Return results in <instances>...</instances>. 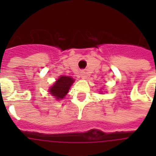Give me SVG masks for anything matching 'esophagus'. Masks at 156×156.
Segmentation results:
<instances>
[{
	"label": "esophagus",
	"instance_id": "obj_1",
	"mask_svg": "<svg viewBox=\"0 0 156 156\" xmlns=\"http://www.w3.org/2000/svg\"><path fill=\"white\" fill-rule=\"evenodd\" d=\"M80 76H81V78H86V73H85V72H82V73H80Z\"/></svg>",
	"mask_w": 156,
	"mask_h": 156
}]
</instances>
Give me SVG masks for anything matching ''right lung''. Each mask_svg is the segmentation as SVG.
<instances>
[{"label":"right lung","mask_w":156,"mask_h":156,"mask_svg":"<svg viewBox=\"0 0 156 156\" xmlns=\"http://www.w3.org/2000/svg\"><path fill=\"white\" fill-rule=\"evenodd\" d=\"M74 79H73L70 77L67 76H61L56 80V82L54 83V85L50 88V93L53 96L56 97V99L60 100L63 99L68 93L70 86L73 84Z\"/></svg>","instance_id":"1"}]
</instances>
